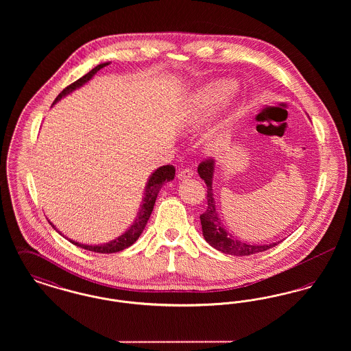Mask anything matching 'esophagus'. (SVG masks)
<instances>
[{
  "label": "esophagus",
  "mask_w": 351,
  "mask_h": 351,
  "mask_svg": "<svg viewBox=\"0 0 351 351\" xmlns=\"http://www.w3.org/2000/svg\"><path fill=\"white\" fill-rule=\"evenodd\" d=\"M193 175H195L193 169H191V168H185V169H182V171H179V173H178V179H179V180H184V179H189V178H192Z\"/></svg>",
  "instance_id": "obj_1"
}]
</instances>
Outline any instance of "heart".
Segmentation results:
<instances>
[{
  "instance_id": "obj_1",
  "label": "heart",
  "mask_w": 351,
  "mask_h": 351,
  "mask_svg": "<svg viewBox=\"0 0 351 351\" xmlns=\"http://www.w3.org/2000/svg\"><path fill=\"white\" fill-rule=\"evenodd\" d=\"M222 89V86L212 85L204 88L197 93L186 112V121L192 128H200L201 125L209 121L221 109L225 99V93ZM228 132H217L212 135L209 143L212 147H217L218 145L228 141Z\"/></svg>"
}]
</instances>
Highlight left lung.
<instances>
[{
  "mask_svg": "<svg viewBox=\"0 0 351 351\" xmlns=\"http://www.w3.org/2000/svg\"><path fill=\"white\" fill-rule=\"evenodd\" d=\"M216 163L215 160H205L200 163L197 168V172L200 175L204 183L206 184V200H208V208L205 213L200 216L201 229L205 241L215 247L216 250L243 256V255H252L256 252L268 250L274 246H276L278 242H272L268 245H255V243H247L245 241H241L238 238H234L232 234L226 232V228L223 226V222L218 215L216 200H215V192H213V176H215Z\"/></svg>",
  "mask_w": 351,
  "mask_h": 351,
  "instance_id": "obj_1",
  "label": "left lung"
}]
</instances>
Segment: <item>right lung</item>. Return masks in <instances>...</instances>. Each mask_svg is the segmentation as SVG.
<instances>
[{"label":"right lung","mask_w":351,"mask_h":351,"mask_svg":"<svg viewBox=\"0 0 351 351\" xmlns=\"http://www.w3.org/2000/svg\"><path fill=\"white\" fill-rule=\"evenodd\" d=\"M109 64H110V62L101 63L99 66L93 68L92 71H89L86 75H84L83 77H80L77 82L68 85L66 89H63L59 93V96L55 99L52 105L59 102L63 97L68 96L69 93L75 92L76 89L82 88L83 85L88 83L100 71L101 68L106 67ZM173 178H175V167L173 166H163V167L156 168L151 173L150 176H149V180L146 183V186H145V193H143V197H142V202L139 205V210L136 213V217L134 218L133 223L129 226V229L125 233L121 234L119 237L114 238L110 242L101 243V245H86V243H82V242H77V241H73V239L68 238V237H66L64 234L59 232V230H56V232L60 234V235H63L64 238H67L68 241L71 243H73L75 246L82 247V249H85V250L95 251V252H101V254H112V252H118V251H122L123 249H128V247H130L133 245L134 242L139 238V235L142 234V232L145 230V228L147 225V221H149L151 213H152V209H154V205H155V201H156V197H158V193H159L160 188L163 186V184L173 180ZM49 222L52 225L53 229H56L50 219H49Z\"/></svg>","instance_id":"add662e5"}]
</instances>
